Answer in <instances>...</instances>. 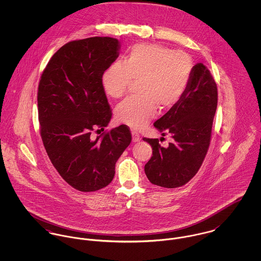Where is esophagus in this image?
<instances>
[{"mask_svg": "<svg viewBox=\"0 0 261 261\" xmlns=\"http://www.w3.org/2000/svg\"><path fill=\"white\" fill-rule=\"evenodd\" d=\"M132 136H133V142H135V143H137V142H139L141 140V136L138 133H136V132H133Z\"/></svg>", "mask_w": 261, "mask_h": 261, "instance_id": "34e87169", "label": "esophagus"}]
</instances>
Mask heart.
Listing matches in <instances>:
<instances>
[{
  "mask_svg": "<svg viewBox=\"0 0 261 261\" xmlns=\"http://www.w3.org/2000/svg\"><path fill=\"white\" fill-rule=\"evenodd\" d=\"M193 70V59L186 52L143 43L129 49L125 62H112L102 75V85L108 95L118 98L126 93L133 81H140L141 95L123 100L115 110L118 121L140 129L155 115L159 106L167 110L181 100Z\"/></svg>",
  "mask_w": 261,
  "mask_h": 261,
  "instance_id": "heart-1",
  "label": "heart"
}]
</instances>
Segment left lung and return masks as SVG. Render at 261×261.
Wrapping results in <instances>:
<instances>
[{"label":"left lung","mask_w":261,"mask_h":261,"mask_svg":"<svg viewBox=\"0 0 261 261\" xmlns=\"http://www.w3.org/2000/svg\"><path fill=\"white\" fill-rule=\"evenodd\" d=\"M217 101L214 78L203 63H197L181 100L153 123L162 136L169 134L173 142L164 148L158 139H143L152 148L145 166L151 184L178 188L197 174L209 149Z\"/></svg>","instance_id":"left-lung-1"}]
</instances>
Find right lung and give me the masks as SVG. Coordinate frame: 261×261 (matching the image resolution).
Here are the masks:
<instances>
[{"mask_svg":"<svg viewBox=\"0 0 261 261\" xmlns=\"http://www.w3.org/2000/svg\"><path fill=\"white\" fill-rule=\"evenodd\" d=\"M118 50L115 38L68 42L51 57L39 82L43 145L63 180L81 192L108 186L116 161L132 142L124 124L95 140L91 136L103 130L112 118L102 75L118 57Z\"/></svg>","mask_w":261,"mask_h":261,"instance_id":"1","label":"right lung"}]
</instances>
